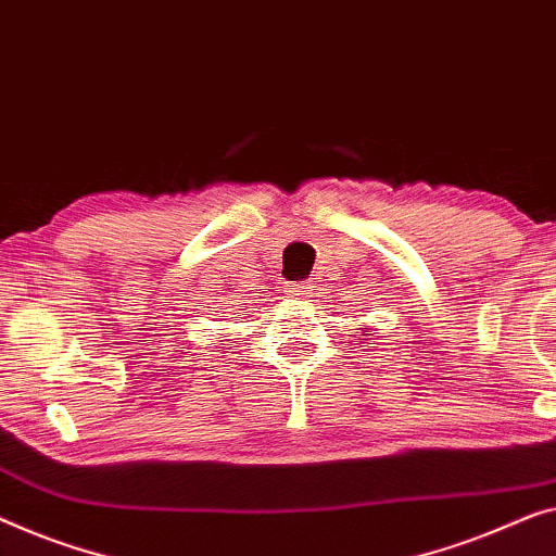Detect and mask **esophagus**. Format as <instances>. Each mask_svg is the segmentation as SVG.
<instances>
[{
	"label": "esophagus",
	"mask_w": 556,
	"mask_h": 556,
	"mask_svg": "<svg viewBox=\"0 0 556 556\" xmlns=\"http://www.w3.org/2000/svg\"><path fill=\"white\" fill-rule=\"evenodd\" d=\"M308 293H311V283H308V280H301V283H295V286L291 288V295H295V298H308Z\"/></svg>",
	"instance_id": "1"
}]
</instances>
